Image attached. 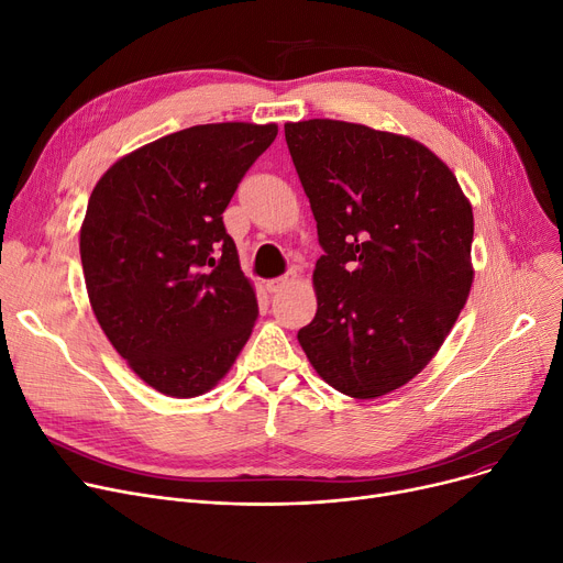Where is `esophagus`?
Returning a JSON list of instances; mask_svg holds the SVG:
<instances>
[{
	"mask_svg": "<svg viewBox=\"0 0 563 563\" xmlns=\"http://www.w3.org/2000/svg\"><path fill=\"white\" fill-rule=\"evenodd\" d=\"M299 280V276L294 274V272H289L287 276H283V278H274V280H266L264 283V287H266V291L269 294H278L280 289H285V287H289V285H294Z\"/></svg>",
	"mask_w": 563,
	"mask_h": 563,
	"instance_id": "esophagus-1",
	"label": "esophagus"
}]
</instances>
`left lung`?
I'll list each match as a JSON object with an SVG mask.
<instances>
[{
  "mask_svg": "<svg viewBox=\"0 0 563 563\" xmlns=\"http://www.w3.org/2000/svg\"><path fill=\"white\" fill-rule=\"evenodd\" d=\"M285 141L327 251L299 344L338 393L383 397L429 365L470 297L472 205L410 136L312 118Z\"/></svg>",
  "mask_w": 563,
  "mask_h": 563,
  "instance_id": "left-lung-1",
  "label": "left lung"
}]
</instances>
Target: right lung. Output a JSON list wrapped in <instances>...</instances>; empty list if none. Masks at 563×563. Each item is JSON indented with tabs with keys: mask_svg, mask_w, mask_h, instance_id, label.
I'll list each match as a JSON object with an SVG mask.
<instances>
[{
	"mask_svg": "<svg viewBox=\"0 0 563 563\" xmlns=\"http://www.w3.org/2000/svg\"><path fill=\"white\" fill-rule=\"evenodd\" d=\"M276 123L194 125L100 177L79 230L88 301L111 346L157 393H210L249 342L255 287L223 212Z\"/></svg>",
	"mask_w": 563,
	"mask_h": 563,
	"instance_id": "obj_1",
	"label": "right lung"
}]
</instances>
